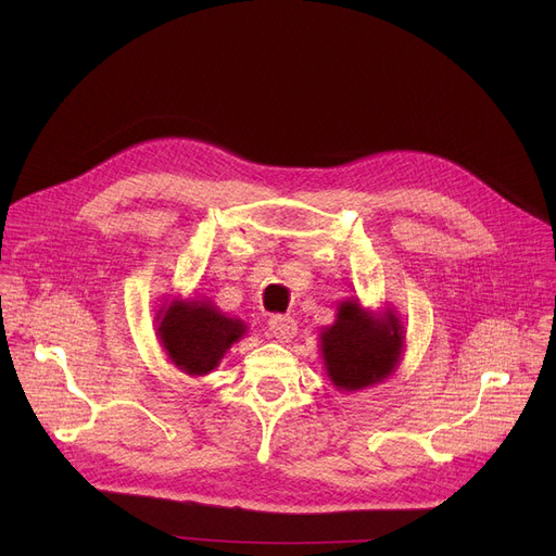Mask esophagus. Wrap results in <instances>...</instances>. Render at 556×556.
Here are the masks:
<instances>
[{"label": "esophagus", "instance_id": "esophagus-1", "mask_svg": "<svg viewBox=\"0 0 556 556\" xmlns=\"http://www.w3.org/2000/svg\"><path fill=\"white\" fill-rule=\"evenodd\" d=\"M268 329L273 333V338L288 342L298 336V323L290 315H273L268 319Z\"/></svg>", "mask_w": 556, "mask_h": 556}]
</instances>
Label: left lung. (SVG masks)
<instances>
[{
	"label": "left lung",
	"instance_id": "8db88e82",
	"mask_svg": "<svg viewBox=\"0 0 556 556\" xmlns=\"http://www.w3.org/2000/svg\"><path fill=\"white\" fill-rule=\"evenodd\" d=\"M405 349L394 308L371 311L358 298L338 304L336 323L319 331V354L338 392H358L388 381Z\"/></svg>",
	"mask_w": 556,
	"mask_h": 556
}]
</instances>
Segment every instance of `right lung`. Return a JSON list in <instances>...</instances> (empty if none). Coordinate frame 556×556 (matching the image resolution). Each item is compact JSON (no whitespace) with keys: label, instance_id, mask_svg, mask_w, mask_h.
<instances>
[{"label":"right lung","instance_id":"right-lung-1","mask_svg":"<svg viewBox=\"0 0 556 556\" xmlns=\"http://www.w3.org/2000/svg\"><path fill=\"white\" fill-rule=\"evenodd\" d=\"M155 336L166 358L187 376L212 374L248 325L229 317L212 300L166 298L155 313Z\"/></svg>","mask_w":556,"mask_h":556}]
</instances>
